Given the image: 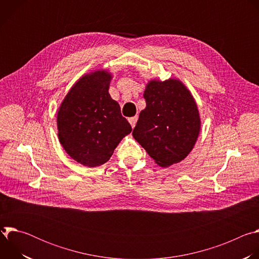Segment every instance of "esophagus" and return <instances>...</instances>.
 Here are the masks:
<instances>
[{"instance_id":"obj_1","label":"esophagus","mask_w":259,"mask_h":259,"mask_svg":"<svg viewBox=\"0 0 259 259\" xmlns=\"http://www.w3.org/2000/svg\"><path fill=\"white\" fill-rule=\"evenodd\" d=\"M137 120H138V117H137V116H134V117H131V118H129V119H128V121H129L130 125L132 126V128H134V127H135V124H136Z\"/></svg>"}]
</instances>
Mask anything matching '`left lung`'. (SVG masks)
<instances>
[{"label": "left lung", "instance_id": "left-lung-1", "mask_svg": "<svg viewBox=\"0 0 259 259\" xmlns=\"http://www.w3.org/2000/svg\"><path fill=\"white\" fill-rule=\"evenodd\" d=\"M143 97L146 106L139 114L133 137L161 167L182 161L192 152L201 129L191 91L176 79L152 80Z\"/></svg>", "mask_w": 259, "mask_h": 259}]
</instances>
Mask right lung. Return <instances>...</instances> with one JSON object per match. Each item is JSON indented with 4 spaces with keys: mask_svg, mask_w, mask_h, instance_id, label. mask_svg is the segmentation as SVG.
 Wrapping results in <instances>:
<instances>
[{
    "mask_svg": "<svg viewBox=\"0 0 259 259\" xmlns=\"http://www.w3.org/2000/svg\"><path fill=\"white\" fill-rule=\"evenodd\" d=\"M110 80L107 70L87 73L70 88L57 113L58 139L64 151L87 167L106 163L132 131L108 93Z\"/></svg>",
    "mask_w": 259,
    "mask_h": 259,
    "instance_id": "obj_1",
    "label": "right lung"
}]
</instances>
